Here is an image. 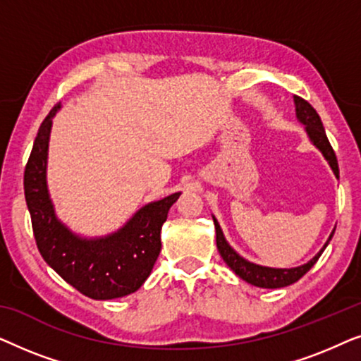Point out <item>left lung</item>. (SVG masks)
Instances as JSON below:
<instances>
[{
  "mask_svg": "<svg viewBox=\"0 0 361 361\" xmlns=\"http://www.w3.org/2000/svg\"><path fill=\"white\" fill-rule=\"evenodd\" d=\"M295 103V116L298 120L305 126V133H307L309 140L312 141V145L317 147V149L322 152L325 159L329 161L330 167H332L335 177H338V162L337 156L330 146L327 140V135H325V130L322 126V121H320L319 113L314 110V106L310 105L309 102H305L304 98L295 95L294 97ZM215 224V231H216V248H219V253L226 264H228L230 269L235 271L236 276H240L241 279L246 281V283L256 286V288H264V289H278V288H286V286L294 284L295 281H299L302 276L307 273V271L312 268V266L317 263L320 255L324 253V250L327 248L329 241L332 240L334 231L330 233L327 243L324 245V248L319 251L317 255L314 256L312 259L307 261V263L302 266H298V268H266V266H259L255 263H250L248 259L241 258V256L236 253V251L228 245V241L225 240L224 231H221L219 221L214 216Z\"/></svg>",
  "mask_w": 361,
  "mask_h": 361,
  "instance_id": "1",
  "label": "left lung"
}]
</instances>
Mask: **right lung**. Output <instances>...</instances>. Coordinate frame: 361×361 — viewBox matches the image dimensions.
<instances>
[{
    "mask_svg": "<svg viewBox=\"0 0 361 361\" xmlns=\"http://www.w3.org/2000/svg\"><path fill=\"white\" fill-rule=\"evenodd\" d=\"M54 106L39 128L24 171V195L39 253L63 281L87 298L116 299L135 293L151 274L161 253V228L179 199L176 192L136 212L126 225L102 238H82L56 216L47 190V149Z\"/></svg>",
    "mask_w": 361,
    "mask_h": 361,
    "instance_id": "1",
    "label": "right lung"
}]
</instances>
